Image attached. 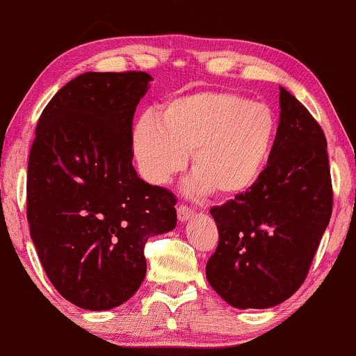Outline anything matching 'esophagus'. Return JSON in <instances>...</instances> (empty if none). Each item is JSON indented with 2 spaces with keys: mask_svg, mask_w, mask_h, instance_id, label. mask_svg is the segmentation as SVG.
<instances>
[{
  "mask_svg": "<svg viewBox=\"0 0 356 356\" xmlns=\"http://www.w3.org/2000/svg\"><path fill=\"white\" fill-rule=\"evenodd\" d=\"M177 218L180 222H187L190 219L193 218V209H190L187 207H184V204H180L177 208Z\"/></svg>",
  "mask_w": 356,
  "mask_h": 356,
  "instance_id": "esophagus-1",
  "label": "esophagus"
}]
</instances>
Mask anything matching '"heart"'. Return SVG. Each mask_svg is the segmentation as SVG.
Instances as JSON below:
<instances>
[{"label":"heart","instance_id":"b5f03b06","mask_svg":"<svg viewBox=\"0 0 356 356\" xmlns=\"http://www.w3.org/2000/svg\"><path fill=\"white\" fill-rule=\"evenodd\" d=\"M276 113L230 90H200L169 98L158 119L143 116L132 132L140 174L164 185L190 153L193 176L187 192L221 198L248 193L266 171L277 142Z\"/></svg>","mask_w":356,"mask_h":356}]
</instances>
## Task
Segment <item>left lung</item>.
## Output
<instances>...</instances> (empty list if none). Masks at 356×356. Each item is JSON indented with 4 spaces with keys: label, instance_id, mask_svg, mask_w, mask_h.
Returning a JSON list of instances; mask_svg holds the SVG:
<instances>
[{
    "label": "left lung",
    "instance_id": "left-lung-1",
    "mask_svg": "<svg viewBox=\"0 0 356 356\" xmlns=\"http://www.w3.org/2000/svg\"><path fill=\"white\" fill-rule=\"evenodd\" d=\"M279 90V134L266 171L248 193L211 209L219 243L207 279L238 309L276 307L297 292L332 213L323 129Z\"/></svg>",
    "mask_w": 356,
    "mask_h": 356
}]
</instances>
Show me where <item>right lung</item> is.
<instances>
[{"label": "right lung", "instance_id": "add662e5", "mask_svg": "<svg viewBox=\"0 0 356 356\" xmlns=\"http://www.w3.org/2000/svg\"><path fill=\"white\" fill-rule=\"evenodd\" d=\"M147 72H85L38 119L27 171V221L54 289L104 312L132 297L147 274L149 237L177 224L176 197L132 166V119Z\"/></svg>", "mask_w": 356, "mask_h": 356}]
</instances>
